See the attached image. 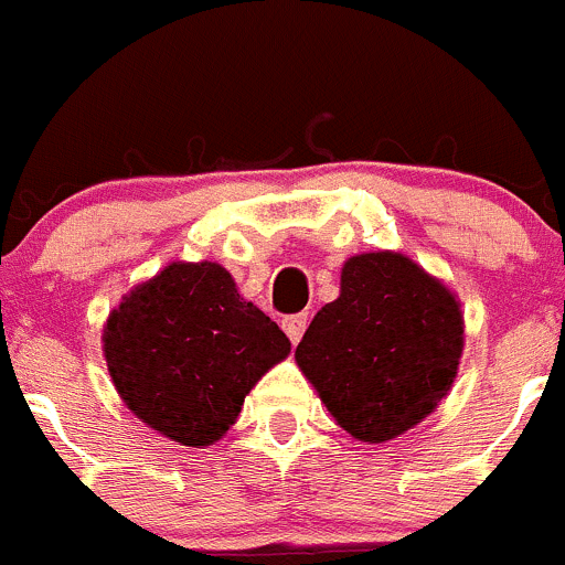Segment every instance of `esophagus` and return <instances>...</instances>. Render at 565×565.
<instances>
[{"label":"esophagus","instance_id":"esophagus-1","mask_svg":"<svg viewBox=\"0 0 565 565\" xmlns=\"http://www.w3.org/2000/svg\"><path fill=\"white\" fill-rule=\"evenodd\" d=\"M307 321H310V318H307V312H299V316H288V318H282V329H285V334H288L290 343H294V345L299 343L301 334H305Z\"/></svg>","mask_w":565,"mask_h":565}]
</instances>
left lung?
I'll return each mask as SVG.
<instances>
[{"label":"left lung","mask_w":565,"mask_h":565,"mask_svg":"<svg viewBox=\"0 0 565 565\" xmlns=\"http://www.w3.org/2000/svg\"><path fill=\"white\" fill-rule=\"evenodd\" d=\"M461 351L456 296L415 260L384 249L345 260L340 296L316 312L296 365L343 431L379 445L437 409Z\"/></svg>","instance_id":"1"}]
</instances>
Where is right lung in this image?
Returning a JSON list of instances; mask_svg holds the SVG:
<instances>
[{
  "mask_svg": "<svg viewBox=\"0 0 565 565\" xmlns=\"http://www.w3.org/2000/svg\"><path fill=\"white\" fill-rule=\"evenodd\" d=\"M290 340L220 264H175L109 312L104 356L122 404L186 448L227 434L244 398Z\"/></svg>",
  "mask_w": 565,
  "mask_h": 565,
  "instance_id": "obj_1",
  "label": "right lung"
}]
</instances>
